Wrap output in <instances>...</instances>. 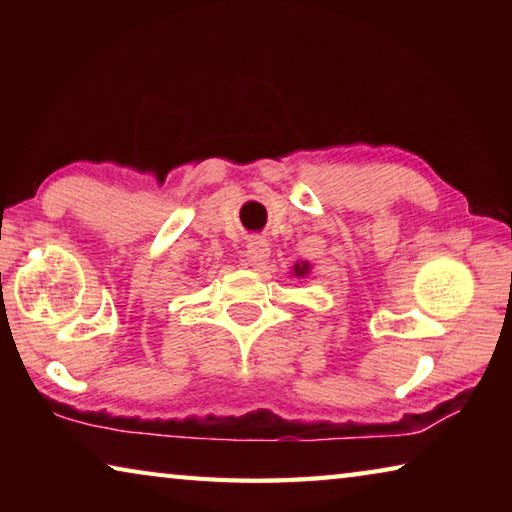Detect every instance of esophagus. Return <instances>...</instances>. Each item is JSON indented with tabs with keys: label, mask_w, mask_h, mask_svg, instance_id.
<instances>
[{
	"label": "esophagus",
	"mask_w": 512,
	"mask_h": 512,
	"mask_svg": "<svg viewBox=\"0 0 512 512\" xmlns=\"http://www.w3.org/2000/svg\"><path fill=\"white\" fill-rule=\"evenodd\" d=\"M268 255H271V248L264 239H250L248 241V250H246V259L250 266H264L268 262Z\"/></svg>",
	"instance_id": "1"
}]
</instances>
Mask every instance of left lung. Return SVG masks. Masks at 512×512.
<instances>
[{
  "label": "left lung",
  "mask_w": 512,
  "mask_h": 512,
  "mask_svg": "<svg viewBox=\"0 0 512 512\" xmlns=\"http://www.w3.org/2000/svg\"><path fill=\"white\" fill-rule=\"evenodd\" d=\"M309 262H298L296 266H293V275H296V277H305L307 273H309Z\"/></svg>",
  "instance_id": "8db88e82"
}]
</instances>
